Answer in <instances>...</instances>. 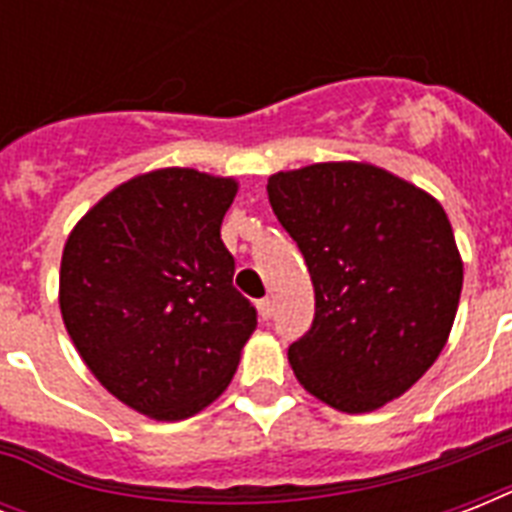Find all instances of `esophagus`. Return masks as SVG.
Here are the masks:
<instances>
[{"label":"esophagus","instance_id":"esophagus-1","mask_svg":"<svg viewBox=\"0 0 512 512\" xmlns=\"http://www.w3.org/2000/svg\"><path fill=\"white\" fill-rule=\"evenodd\" d=\"M257 313H260V319L268 321L273 316V300L271 297H263L260 303H257Z\"/></svg>","mask_w":512,"mask_h":512}]
</instances>
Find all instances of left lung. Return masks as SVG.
I'll use <instances>...</instances> for the list:
<instances>
[{
    "label": "left lung",
    "mask_w": 512,
    "mask_h": 512,
    "mask_svg": "<svg viewBox=\"0 0 512 512\" xmlns=\"http://www.w3.org/2000/svg\"><path fill=\"white\" fill-rule=\"evenodd\" d=\"M268 199L316 292L289 364L311 396L348 414L404 396L441 356L462 292V255L436 196L369 162L268 177Z\"/></svg>",
    "instance_id": "8db88e82"
}]
</instances>
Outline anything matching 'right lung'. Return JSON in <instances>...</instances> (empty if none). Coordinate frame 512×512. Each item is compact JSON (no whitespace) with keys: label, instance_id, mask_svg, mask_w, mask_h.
<instances>
[{"label":"right lung","instance_id":"add662e5","mask_svg":"<svg viewBox=\"0 0 512 512\" xmlns=\"http://www.w3.org/2000/svg\"><path fill=\"white\" fill-rule=\"evenodd\" d=\"M236 191V177L191 167L140 172L68 233V337L95 380L151 420H185L223 396L257 329L220 239Z\"/></svg>","mask_w":512,"mask_h":512}]
</instances>
